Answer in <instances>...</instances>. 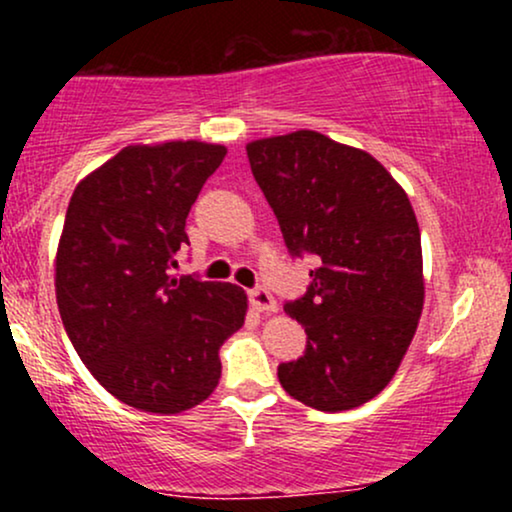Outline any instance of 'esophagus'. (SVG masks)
I'll list each match as a JSON object with an SVG mask.
<instances>
[{
    "mask_svg": "<svg viewBox=\"0 0 512 512\" xmlns=\"http://www.w3.org/2000/svg\"><path fill=\"white\" fill-rule=\"evenodd\" d=\"M250 303H252V308L260 310V313H267V315H272V313H276V310H279V303H276V298L267 289H264V286L250 291Z\"/></svg>",
    "mask_w": 512,
    "mask_h": 512,
    "instance_id": "esophagus-1",
    "label": "esophagus"
}]
</instances>
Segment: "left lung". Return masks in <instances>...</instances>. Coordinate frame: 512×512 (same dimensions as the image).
<instances>
[{
    "label": "left lung",
    "mask_w": 512,
    "mask_h": 512,
    "mask_svg": "<svg viewBox=\"0 0 512 512\" xmlns=\"http://www.w3.org/2000/svg\"><path fill=\"white\" fill-rule=\"evenodd\" d=\"M252 175L291 255L317 257L308 291L284 310L305 327L279 383L320 411L366 404L395 378L424 310V257L402 185L366 151L313 129L255 139Z\"/></svg>",
    "instance_id": "1"
}]
</instances>
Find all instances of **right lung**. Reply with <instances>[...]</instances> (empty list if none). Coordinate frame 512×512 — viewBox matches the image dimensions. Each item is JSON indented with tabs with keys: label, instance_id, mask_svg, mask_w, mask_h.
Listing matches in <instances>:
<instances>
[{
	"label": "right lung",
	"instance_id": "right-lung-1",
	"mask_svg": "<svg viewBox=\"0 0 512 512\" xmlns=\"http://www.w3.org/2000/svg\"><path fill=\"white\" fill-rule=\"evenodd\" d=\"M226 146H125L76 185L55 257L60 315L76 354L115 399L151 414L197 407L221 378V344L248 296L170 276L185 219Z\"/></svg>",
	"mask_w": 512,
	"mask_h": 512
}]
</instances>
